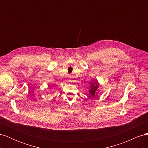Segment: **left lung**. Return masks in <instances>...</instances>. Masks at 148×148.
Instances as JSON below:
<instances>
[{"instance_id":"left-lung-1","label":"left lung","mask_w":148,"mask_h":148,"mask_svg":"<svg viewBox=\"0 0 148 148\" xmlns=\"http://www.w3.org/2000/svg\"><path fill=\"white\" fill-rule=\"evenodd\" d=\"M95 83H92V84H91V86H90L91 89H90V90H89V92L91 94V95L92 96H94L95 95V92L96 91L97 88L98 87V83H97V82L96 81Z\"/></svg>"}]
</instances>
